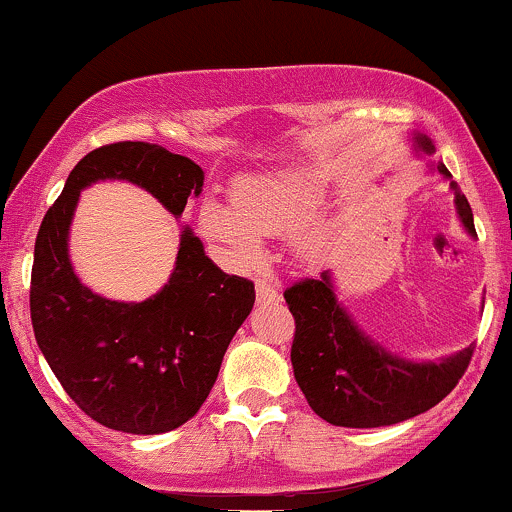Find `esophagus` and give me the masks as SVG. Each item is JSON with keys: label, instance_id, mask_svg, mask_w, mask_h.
<instances>
[{"label": "esophagus", "instance_id": "1", "mask_svg": "<svg viewBox=\"0 0 512 512\" xmlns=\"http://www.w3.org/2000/svg\"><path fill=\"white\" fill-rule=\"evenodd\" d=\"M281 298V293L272 281L257 279V303H276Z\"/></svg>", "mask_w": 512, "mask_h": 512}]
</instances>
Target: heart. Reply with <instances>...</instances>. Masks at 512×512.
Wrapping results in <instances>:
<instances>
[{
  "instance_id": "obj_1",
  "label": "heart",
  "mask_w": 512,
  "mask_h": 512,
  "mask_svg": "<svg viewBox=\"0 0 512 512\" xmlns=\"http://www.w3.org/2000/svg\"><path fill=\"white\" fill-rule=\"evenodd\" d=\"M322 197V180L308 168H286L250 175L231 185V206L207 199L197 209V228L236 264L262 255V236L286 233L313 216Z\"/></svg>"
}]
</instances>
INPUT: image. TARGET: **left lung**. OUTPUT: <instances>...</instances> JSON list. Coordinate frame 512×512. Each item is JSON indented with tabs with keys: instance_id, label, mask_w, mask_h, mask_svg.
Instances as JSON below:
<instances>
[{
	"instance_id": "8db88e82",
	"label": "left lung",
	"mask_w": 512,
	"mask_h": 512,
	"mask_svg": "<svg viewBox=\"0 0 512 512\" xmlns=\"http://www.w3.org/2000/svg\"><path fill=\"white\" fill-rule=\"evenodd\" d=\"M416 146L433 154L436 146L426 134H416ZM443 178H452L443 163H436ZM457 214L474 231V216L467 197L450 182ZM296 320L291 363L296 383L310 409L332 426L378 428L399 424L424 414L448 397L472 361L474 344L448 358L407 361L358 330V325L337 301L332 274L301 279L284 291Z\"/></svg>"
}]
</instances>
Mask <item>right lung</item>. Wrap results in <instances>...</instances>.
I'll return each mask as SVG.
<instances>
[{"label": "right lung", "instance_id": "obj_1", "mask_svg": "<svg viewBox=\"0 0 512 512\" xmlns=\"http://www.w3.org/2000/svg\"><path fill=\"white\" fill-rule=\"evenodd\" d=\"M127 180L175 219L197 197L204 170L158 144L117 142L76 163L35 238L31 320L35 342L74 404L113 431L154 436L197 414L233 334L255 305V284L221 272L190 228L168 284L142 303L98 296L69 262V223L84 187Z\"/></svg>", "mask_w": 512, "mask_h": 512}]
</instances>
